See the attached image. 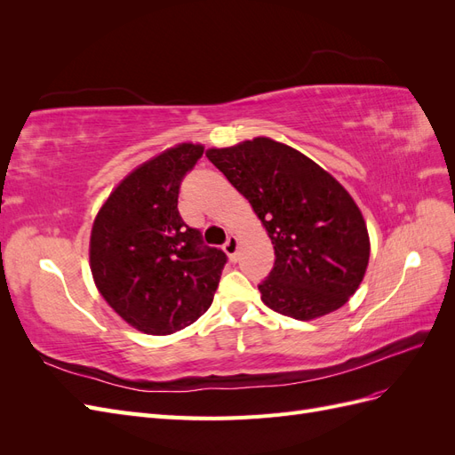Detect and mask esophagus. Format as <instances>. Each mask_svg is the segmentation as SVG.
<instances>
[{"label": "esophagus", "instance_id": "esophagus-1", "mask_svg": "<svg viewBox=\"0 0 455 455\" xmlns=\"http://www.w3.org/2000/svg\"><path fill=\"white\" fill-rule=\"evenodd\" d=\"M224 251H226V254L235 261L237 259V251H239V241H237V237L235 235H229L228 237V241H226V244H224Z\"/></svg>", "mask_w": 455, "mask_h": 455}]
</instances>
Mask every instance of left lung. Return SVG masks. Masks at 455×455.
Masks as SVG:
<instances>
[{"mask_svg": "<svg viewBox=\"0 0 455 455\" xmlns=\"http://www.w3.org/2000/svg\"><path fill=\"white\" fill-rule=\"evenodd\" d=\"M206 157L249 199L271 237L275 266L258 284L261 301L296 321L346 304L364 277L370 241L359 206L336 178L264 136Z\"/></svg>", "mask_w": 455, "mask_h": 455, "instance_id": "1", "label": "left lung"}]
</instances>
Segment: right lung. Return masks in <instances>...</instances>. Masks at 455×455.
<instances>
[{
	"label": "right lung",
	"mask_w": 455,
	"mask_h": 455,
	"mask_svg": "<svg viewBox=\"0 0 455 455\" xmlns=\"http://www.w3.org/2000/svg\"><path fill=\"white\" fill-rule=\"evenodd\" d=\"M203 146L180 144L132 171L108 197L91 233V271L114 311L164 336L211 307L228 261L178 212L184 176Z\"/></svg>",
	"instance_id": "add662e5"
}]
</instances>
